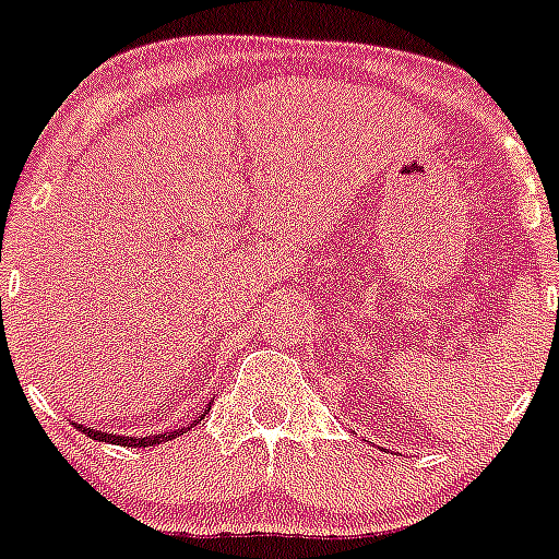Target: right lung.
I'll list each match as a JSON object with an SVG mask.
<instances>
[{
    "label": "right lung",
    "instance_id": "obj_1",
    "mask_svg": "<svg viewBox=\"0 0 559 559\" xmlns=\"http://www.w3.org/2000/svg\"><path fill=\"white\" fill-rule=\"evenodd\" d=\"M207 411H211V405H207V408L202 411L200 416H197V419H194V425H197V421H202V419H205V414H207ZM75 427H78V430L83 432V436H88V438H92V441L116 443V447H132V449H140V447H156V443H167V441H173V438L183 436V432L189 430V427H178V430H167V432H159V436H116V432L94 430V427L78 425V421H75Z\"/></svg>",
    "mask_w": 559,
    "mask_h": 559
}]
</instances>
